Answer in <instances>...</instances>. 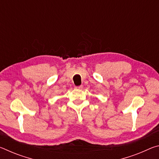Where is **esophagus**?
Returning <instances> with one entry per match:
<instances>
[{
    "instance_id": "esophagus-1",
    "label": "esophagus",
    "mask_w": 159,
    "mask_h": 159,
    "mask_svg": "<svg viewBox=\"0 0 159 159\" xmlns=\"http://www.w3.org/2000/svg\"><path fill=\"white\" fill-rule=\"evenodd\" d=\"M75 88H76V89H82V88H83V85L76 86V87H75Z\"/></svg>"
}]
</instances>
